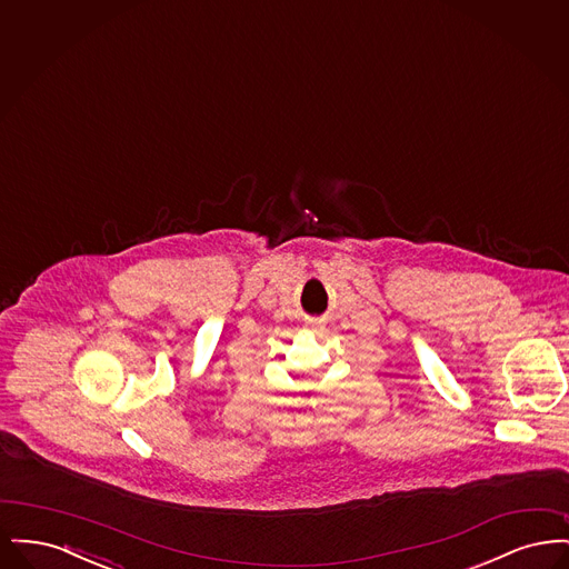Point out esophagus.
Listing matches in <instances>:
<instances>
[{
  "label": "esophagus",
  "instance_id": "esophagus-1",
  "mask_svg": "<svg viewBox=\"0 0 569 569\" xmlns=\"http://www.w3.org/2000/svg\"><path fill=\"white\" fill-rule=\"evenodd\" d=\"M307 326H309L311 330H322V328H325V320H320V318H311V320H307Z\"/></svg>",
  "mask_w": 569,
  "mask_h": 569
}]
</instances>
